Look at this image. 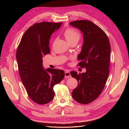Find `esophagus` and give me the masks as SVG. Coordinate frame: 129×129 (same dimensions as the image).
<instances>
[{
    "mask_svg": "<svg viewBox=\"0 0 129 129\" xmlns=\"http://www.w3.org/2000/svg\"><path fill=\"white\" fill-rule=\"evenodd\" d=\"M64 76L66 78H69V77H71V73H70V71L69 70H67V71H66L65 73H64Z\"/></svg>",
    "mask_w": 129,
    "mask_h": 129,
    "instance_id": "1",
    "label": "esophagus"
}]
</instances>
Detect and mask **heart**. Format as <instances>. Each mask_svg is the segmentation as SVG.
<instances>
[{"label":"heart","mask_w":129,"mask_h":129,"mask_svg":"<svg viewBox=\"0 0 129 129\" xmlns=\"http://www.w3.org/2000/svg\"><path fill=\"white\" fill-rule=\"evenodd\" d=\"M63 35L67 40L72 44L74 42H78L81 38L80 33L75 28H68L63 32Z\"/></svg>","instance_id":"obj_1"}]
</instances>
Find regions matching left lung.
I'll use <instances>...</instances> for the list:
<instances>
[{"label":"left lung","mask_w":129,"mask_h":129,"mask_svg":"<svg viewBox=\"0 0 129 129\" xmlns=\"http://www.w3.org/2000/svg\"><path fill=\"white\" fill-rule=\"evenodd\" d=\"M69 24L81 30L83 34V44L77 56L78 65L86 69V72L71 74L78 81L72 92L76 102L87 104L98 98L109 77L111 54L108 36L100 27L88 20L72 21Z\"/></svg>","instance_id":"obj_1"}]
</instances>
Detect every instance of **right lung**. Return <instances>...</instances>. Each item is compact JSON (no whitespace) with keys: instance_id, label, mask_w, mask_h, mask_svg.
Listing matches in <instances>:
<instances>
[{"instance_id":"add662e5","label":"right lung","mask_w":129,"mask_h":129,"mask_svg":"<svg viewBox=\"0 0 129 129\" xmlns=\"http://www.w3.org/2000/svg\"><path fill=\"white\" fill-rule=\"evenodd\" d=\"M61 24L46 21L34 24L23 35L17 48L16 58L21 80L29 98L40 105L53 99V87L64 76L62 70H44L42 58L50 53L51 35Z\"/></svg>"}]
</instances>
